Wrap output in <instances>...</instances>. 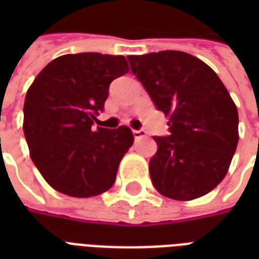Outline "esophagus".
Returning <instances> with one entry per match:
<instances>
[{
  "mask_svg": "<svg viewBox=\"0 0 259 259\" xmlns=\"http://www.w3.org/2000/svg\"><path fill=\"white\" fill-rule=\"evenodd\" d=\"M133 136L136 140H140V138H144L146 137V133H145V130H133Z\"/></svg>",
  "mask_w": 259,
  "mask_h": 259,
  "instance_id": "obj_1",
  "label": "esophagus"
}]
</instances>
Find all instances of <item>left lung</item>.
Instances as JSON below:
<instances>
[{
    "label": "left lung",
    "instance_id": "1",
    "mask_svg": "<svg viewBox=\"0 0 259 259\" xmlns=\"http://www.w3.org/2000/svg\"><path fill=\"white\" fill-rule=\"evenodd\" d=\"M157 110L169 117V136L153 137L149 161L154 188L175 200L212 191L229 170L238 145V110L215 71L181 51L127 58Z\"/></svg>",
    "mask_w": 259,
    "mask_h": 259
}]
</instances>
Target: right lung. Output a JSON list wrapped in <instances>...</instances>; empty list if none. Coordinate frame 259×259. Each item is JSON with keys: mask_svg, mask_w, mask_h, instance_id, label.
Here are the masks:
<instances>
[{"mask_svg": "<svg viewBox=\"0 0 259 259\" xmlns=\"http://www.w3.org/2000/svg\"><path fill=\"white\" fill-rule=\"evenodd\" d=\"M127 71L121 55H63L48 63L28 90L22 129L30 158L59 192L91 197L113 187L133 133L127 126L93 125L110 83Z\"/></svg>", "mask_w": 259, "mask_h": 259, "instance_id": "right-lung-1", "label": "right lung"}]
</instances>
